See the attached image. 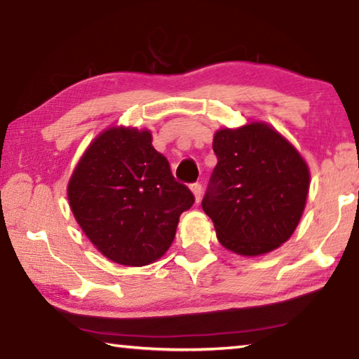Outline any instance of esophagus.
Returning <instances> with one entry per match:
<instances>
[{
	"label": "esophagus",
	"instance_id": "34e87169",
	"mask_svg": "<svg viewBox=\"0 0 359 359\" xmlns=\"http://www.w3.org/2000/svg\"><path fill=\"white\" fill-rule=\"evenodd\" d=\"M189 188H191L196 202H199L201 201V196H202V185L199 184V182H196V184H193Z\"/></svg>",
	"mask_w": 359,
	"mask_h": 359
}]
</instances>
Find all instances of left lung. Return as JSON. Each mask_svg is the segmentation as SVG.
<instances>
[{"instance_id":"left-lung-1","label":"left lung","mask_w":359,"mask_h":359,"mask_svg":"<svg viewBox=\"0 0 359 359\" xmlns=\"http://www.w3.org/2000/svg\"><path fill=\"white\" fill-rule=\"evenodd\" d=\"M217 163L202 208L224 248L258 257L290 240L310 191V168L299 151L263 121L216 130Z\"/></svg>"}]
</instances>
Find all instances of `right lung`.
<instances>
[{
  "label": "right lung",
  "mask_w": 359,
  "mask_h": 359,
  "mask_svg": "<svg viewBox=\"0 0 359 359\" xmlns=\"http://www.w3.org/2000/svg\"><path fill=\"white\" fill-rule=\"evenodd\" d=\"M69 208L110 262L146 266L166 254L194 196L175 182L147 129L114 126L88 144L69 177Z\"/></svg>",
  "instance_id": "add662e5"
}]
</instances>
